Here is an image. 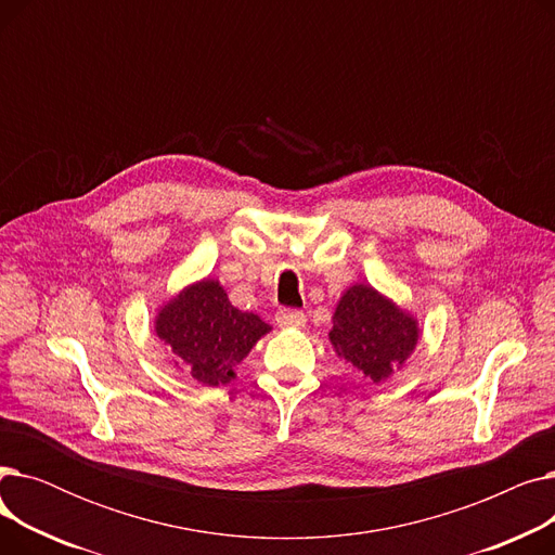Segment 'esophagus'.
Here are the masks:
<instances>
[{"label":"esophagus","instance_id":"esophagus-1","mask_svg":"<svg viewBox=\"0 0 555 555\" xmlns=\"http://www.w3.org/2000/svg\"><path fill=\"white\" fill-rule=\"evenodd\" d=\"M276 324L281 328H304L306 326V314L299 310H279L276 312Z\"/></svg>","mask_w":555,"mask_h":555}]
</instances>
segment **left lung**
<instances>
[{
	"instance_id": "1",
	"label": "left lung",
	"mask_w": 555,
	"mask_h": 555,
	"mask_svg": "<svg viewBox=\"0 0 555 555\" xmlns=\"http://www.w3.org/2000/svg\"><path fill=\"white\" fill-rule=\"evenodd\" d=\"M328 339L339 360L369 380L385 383L404 366L421 339L418 319L369 283L346 287Z\"/></svg>"
}]
</instances>
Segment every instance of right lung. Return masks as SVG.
<instances>
[{"label": "right lung", "instance_id": "1", "mask_svg": "<svg viewBox=\"0 0 555 555\" xmlns=\"http://www.w3.org/2000/svg\"><path fill=\"white\" fill-rule=\"evenodd\" d=\"M272 331L254 312L231 306L218 279H199L157 308L155 333L180 371L207 387L229 385L260 337Z\"/></svg>", "mask_w": 555, "mask_h": 555}]
</instances>
